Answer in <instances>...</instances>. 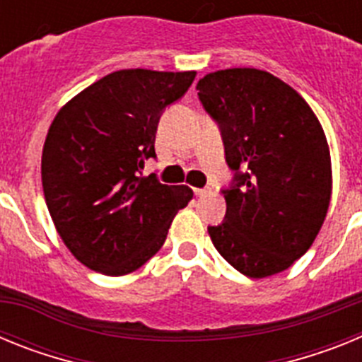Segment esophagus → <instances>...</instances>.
Listing matches in <instances>:
<instances>
[{
    "instance_id": "34e87169",
    "label": "esophagus",
    "mask_w": 362,
    "mask_h": 362,
    "mask_svg": "<svg viewBox=\"0 0 362 362\" xmlns=\"http://www.w3.org/2000/svg\"><path fill=\"white\" fill-rule=\"evenodd\" d=\"M209 192H210V188H194V194H196L197 197L206 196V194H209Z\"/></svg>"
}]
</instances>
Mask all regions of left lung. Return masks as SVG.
I'll return each instance as SVG.
<instances>
[{"mask_svg":"<svg viewBox=\"0 0 362 362\" xmlns=\"http://www.w3.org/2000/svg\"><path fill=\"white\" fill-rule=\"evenodd\" d=\"M217 123L233 172L226 214L210 239L243 276L261 279L292 267L312 246L332 194L325 132L292 86L257 69L206 74L196 86Z\"/></svg>","mask_w":362,"mask_h":362,"instance_id":"8db88e82","label":"left lung"}]
</instances>
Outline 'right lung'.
Wrapping results in <instances>:
<instances>
[{"instance_id":"obj_1","label":"right lung","mask_w":362,"mask_h":362,"mask_svg":"<svg viewBox=\"0 0 362 362\" xmlns=\"http://www.w3.org/2000/svg\"><path fill=\"white\" fill-rule=\"evenodd\" d=\"M196 72H112L57 112L41 158L45 201L74 257L105 276L137 270L163 246L194 192L143 177L168 105Z\"/></svg>"}]
</instances>
